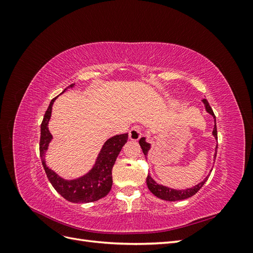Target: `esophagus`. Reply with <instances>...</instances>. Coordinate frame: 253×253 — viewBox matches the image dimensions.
<instances>
[{"label": "esophagus", "mask_w": 253, "mask_h": 253, "mask_svg": "<svg viewBox=\"0 0 253 253\" xmlns=\"http://www.w3.org/2000/svg\"><path fill=\"white\" fill-rule=\"evenodd\" d=\"M141 137V129L139 126H133L128 132V138L133 140V141H137Z\"/></svg>", "instance_id": "obj_1"}]
</instances>
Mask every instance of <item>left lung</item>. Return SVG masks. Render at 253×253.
<instances>
[{"label": "left lung", "mask_w": 253, "mask_h": 253, "mask_svg": "<svg viewBox=\"0 0 253 253\" xmlns=\"http://www.w3.org/2000/svg\"><path fill=\"white\" fill-rule=\"evenodd\" d=\"M203 103L205 105L206 112L210 114L211 116L214 118V127H213V131H212V135H213L214 138L217 139L215 115H214V113L211 109V106L209 105V102L207 101L206 99H203ZM139 144H140V147L142 149V152H143V154L145 156V159H148L149 151L151 150V143L147 142V138H145V137H141V138L139 139ZM216 150H217V145L215 147V153H214V156H213V162H214V159L216 158V153H217ZM208 177H209V174L206 176L203 181H201L200 183H197V185L193 186L192 188L177 190V189H173V188H170V187L160 185V183L156 182L154 179H153L151 174H149L148 177H147V186H148V188H149L151 192L154 194L156 197L160 198V200L169 201V202L182 201V200H186V198H189L191 196H193L194 194H196L198 192V190H200L205 185V182L208 180Z\"/></svg>", "instance_id": "1"}]
</instances>
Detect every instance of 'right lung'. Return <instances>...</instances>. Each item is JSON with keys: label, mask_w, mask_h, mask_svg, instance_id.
I'll return each instance as SVG.
<instances>
[{"label": "right lung", "mask_w": 253, "mask_h": 253, "mask_svg": "<svg viewBox=\"0 0 253 253\" xmlns=\"http://www.w3.org/2000/svg\"><path fill=\"white\" fill-rule=\"evenodd\" d=\"M74 86L75 83L71 84L62 93H64L67 88H73ZM58 97L59 96L55 97L50 101L41 124L40 156L45 173H46L52 187L66 201L76 204L99 201L100 198L108 195L111 191L113 185L112 169L122 147L127 141V133L115 135L106 140L103 143L100 152L98 153L95 164L88 172L74 179L61 177L59 174L52 171L45 162V154H46L49 143L52 140V135L48 129V124L51 117L52 104Z\"/></svg>", "instance_id": "add662e5"}]
</instances>
